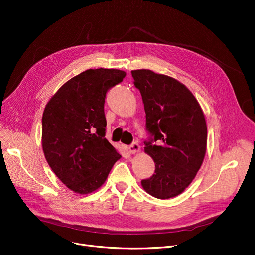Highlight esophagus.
Instances as JSON below:
<instances>
[{"mask_svg":"<svg viewBox=\"0 0 255 255\" xmlns=\"http://www.w3.org/2000/svg\"><path fill=\"white\" fill-rule=\"evenodd\" d=\"M128 150H129L130 153L134 154V153L140 151V145H139L138 143H136V142H132V143L128 146Z\"/></svg>","mask_w":255,"mask_h":255,"instance_id":"34e87169","label":"esophagus"}]
</instances>
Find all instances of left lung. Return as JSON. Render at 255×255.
I'll use <instances>...</instances> for the list:
<instances>
[{
  "mask_svg": "<svg viewBox=\"0 0 255 255\" xmlns=\"http://www.w3.org/2000/svg\"><path fill=\"white\" fill-rule=\"evenodd\" d=\"M131 75L145 107V152L155 162L154 173L142 186L154 197L168 199L191 184L203 162L205 117L193 94L174 78L148 69Z\"/></svg>",
  "mask_w": 255,
  "mask_h": 255,
  "instance_id": "obj_1",
  "label": "left lung"
}]
</instances>
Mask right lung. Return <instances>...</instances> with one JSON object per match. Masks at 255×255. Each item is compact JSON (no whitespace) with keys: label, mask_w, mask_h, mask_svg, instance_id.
<instances>
[{"label":"right lung","mask_w":255,"mask_h":255,"mask_svg":"<svg viewBox=\"0 0 255 255\" xmlns=\"http://www.w3.org/2000/svg\"><path fill=\"white\" fill-rule=\"evenodd\" d=\"M119 69H88L51 98L42 119L43 150L59 180L75 193L100 188L122 156L105 138L107 92L123 82Z\"/></svg>","instance_id":"obj_1"}]
</instances>
